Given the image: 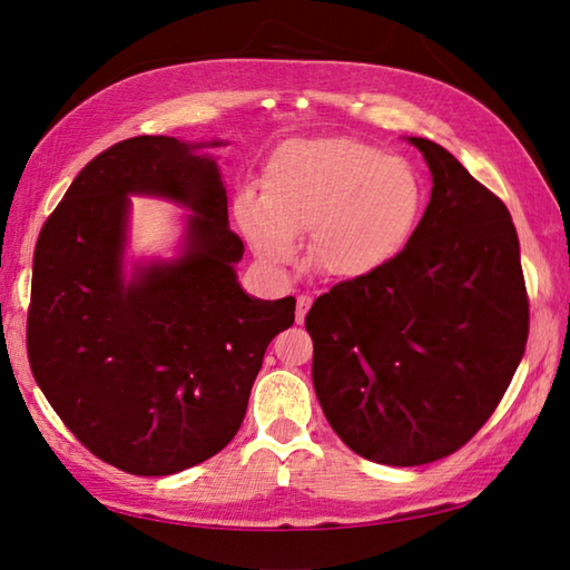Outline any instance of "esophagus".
Masks as SVG:
<instances>
[{
    "label": "esophagus",
    "instance_id": "1",
    "mask_svg": "<svg viewBox=\"0 0 570 570\" xmlns=\"http://www.w3.org/2000/svg\"><path fill=\"white\" fill-rule=\"evenodd\" d=\"M311 304H313V298L308 294H301L296 298V323H304L306 321V313H308Z\"/></svg>",
    "mask_w": 570,
    "mask_h": 570
}]
</instances>
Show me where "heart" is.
Returning a JSON list of instances; mask_svg holds the SVG:
<instances>
[{"mask_svg":"<svg viewBox=\"0 0 570 570\" xmlns=\"http://www.w3.org/2000/svg\"><path fill=\"white\" fill-rule=\"evenodd\" d=\"M264 193L242 188L235 217L266 264H288L311 233V262L333 278H362L409 245L423 208L421 178L402 156L360 139H292L266 159Z\"/></svg>","mask_w":570,"mask_h":570,"instance_id":"heart-1","label":"heart"}]
</instances>
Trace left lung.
<instances>
[{"label": "left lung", "instance_id": "8db88e82", "mask_svg": "<svg viewBox=\"0 0 570 570\" xmlns=\"http://www.w3.org/2000/svg\"><path fill=\"white\" fill-rule=\"evenodd\" d=\"M433 178L402 254L335 284L306 316L313 386L333 431L382 465L455 453L522 362L529 296L507 205L451 151L411 137Z\"/></svg>", "mask_w": 570, "mask_h": 570}]
</instances>
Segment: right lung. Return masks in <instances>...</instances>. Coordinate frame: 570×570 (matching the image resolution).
Returning a JSON list of instances; mask_svg holds the SVG:
<instances>
[{
    "label": "right lung",
    "instance_id": "obj_1",
    "mask_svg": "<svg viewBox=\"0 0 570 570\" xmlns=\"http://www.w3.org/2000/svg\"><path fill=\"white\" fill-rule=\"evenodd\" d=\"M131 137L95 156L48 215L27 318L36 384L70 433L131 475H174L220 453L245 419L266 345L296 298L237 284L245 245L203 147ZM191 208L185 254L124 278L127 195Z\"/></svg>",
    "mask_w": 570,
    "mask_h": 570
}]
</instances>
